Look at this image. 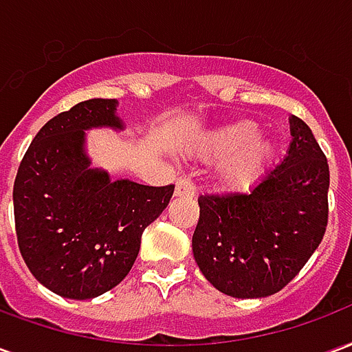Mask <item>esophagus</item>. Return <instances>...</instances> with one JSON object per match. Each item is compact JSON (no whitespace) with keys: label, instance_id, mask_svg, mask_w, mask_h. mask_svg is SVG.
<instances>
[{"label":"esophagus","instance_id":"1","mask_svg":"<svg viewBox=\"0 0 352 352\" xmlns=\"http://www.w3.org/2000/svg\"><path fill=\"white\" fill-rule=\"evenodd\" d=\"M196 194V186L190 179H179L175 183V196L177 198H192Z\"/></svg>","mask_w":352,"mask_h":352}]
</instances>
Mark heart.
Returning <instances> with one entry per match:
<instances>
[{
	"mask_svg": "<svg viewBox=\"0 0 352 352\" xmlns=\"http://www.w3.org/2000/svg\"><path fill=\"white\" fill-rule=\"evenodd\" d=\"M260 126L252 120H239L207 133L196 145L204 158H222L219 179L224 186L243 188L264 173L277 153L270 138H262Z\"/></svg>",
	"mask_w": 352,
	"mask_h": 352,
	"instance_id": "heart-1",
	"label": "heart"
}]
</instances>
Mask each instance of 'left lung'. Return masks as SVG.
I'll return each instance as SVG.
<instances>
[{
	"mask_svg": "<svg viewBox=\"0 0 352 352\" xmlns=\"http://www.w3.org/2000/svg\"><path fill=\"white\" fill-rule=\"evenodd\" d=\"M290 146L249 192L199 196L192 252L217 290L265 298L300 273L328 224L330 169L307 124L290 116Z\"/></svg>",
	"mask_w": 352,
	"mask_h": 352,
	"instance_id": "8db88e82",
	"label": "left lung"
}]
</instances>
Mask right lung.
Instances as JSON below:
<instances>
[{"label": "right lung", "mask_w": 352, "mask_h": 352, "mask_svg": "<svg viewBox=\"0 0 352 352\" xmlns=\"http://www.w3.org/2000/svg\"><path fill=\"white\" fill-rule=\"evenodd\" d=\"M118 101L94 98L37 131L12 188L20 254L43 287L69 300H92L130 273L143 230L168 207L173 184L111 181L90 168L87 130H124Z\"/></svg>", "instance_id": "add662e5"}]
</instances>
